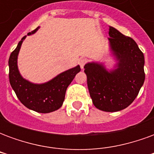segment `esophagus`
I'll use <instances>...</instances> for the list:
<instances>
[{"label":"esophagus","mask_w":154,"mask_h":154,"mask_svg":"<svg viewBox=\"0 0 154 154\" xmlns=\"http://www.w3.org/2000/svg\"><path fill=\"white\" fill-rule=\"evenodd\" d=\"M86 63H87V60H86L85 58H82V59H81V60L79 61V64H80V67L82 69H83L84 68V66H85Z\"/></svg>","instance_id":"1"}]
</instances>
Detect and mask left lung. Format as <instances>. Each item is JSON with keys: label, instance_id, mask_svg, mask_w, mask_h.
Here are the masks:
<instances>
[{"label": "left lung", "instance_id": "1", "mask_svg": "<svg viewBox=\"0 0 154 154\" xmlns=\"http://www.w3.org/2000/svg\"><path fill=\"white\" fill-rule=\"evenodd\" d=\"M109 46L116 63L107 70L102 63L85 64L87 87L94 106L106 112L124 110L134 100L145 79L144 56L136 42L114 27L109 29Z\"/></svg>", "mask_w": 154, "mask_h": 154}]
</instances>
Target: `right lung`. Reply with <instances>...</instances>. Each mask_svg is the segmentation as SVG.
Returning <instances> with one entry per match:
<instances>
[{
    "label": "right lung",
    "mask_w": 154,
    "mask_h": 154,
    "mask_svg": "<svg viewBox=\"0 0 154 154\" xmlns=\"http://www.w3.org/2000/svg\"><path fill=\"white\" fill-rule=\"evenodd\" d=\"M39 26L28 35L35 34ZM26 36L19 42L17 47L9 58V79L12 89L18 99L25 106L38 113H50L58 110L63 103L65 93L75 76L81 71L77 65L71 69L61 72L47 82L33 83L22 77L18 68V55L22 43Z\"/></svg>",
    "instance_id": "obj_1"
}]
</instances>
